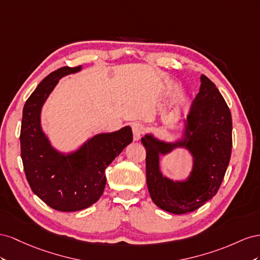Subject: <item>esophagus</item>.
<instances>
[{
    "label": "esophagus",
    "mask_w": 260,
    "mask_h": 260,
    "mask_svg": "<svg viewBox=\"0 0 260 260\" xmlns=\"http://www.w3.org/2000/svg\"><path fill=\"white\" fill-rule=\"evenodd\" d=\"M132 129H133V134H134V139L138 140L140 137H142V135L144 134L145 127H144L143 124L134 123V124H133V126H132Z\"/></svg>",
    "instance_id": "1"
}]
</instances>
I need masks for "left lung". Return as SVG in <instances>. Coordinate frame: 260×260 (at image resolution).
I'll use <instances>...</instances> for the list:
<instances>
[{"label":"left lung","mask_w":260,"mask_h":260,"mask_svg":"<svg viewBox=\"0 0 260 260\" xmlns=\"http://www.w3.org/2000/svg\"><path fill=\"white\" fill-rule=\"evenodd\" d=\"M200 88L183 121L182 137L170 143L146 134L147 186L152 202L174 214L195 211L220 187L231 158L232 117L222 94L212 81L200 76ZM176 147H185L193 158L186 180L174 181L161 174L158 158Z\"/></svg>","instance_id":"8db88e82"}]
</instances>
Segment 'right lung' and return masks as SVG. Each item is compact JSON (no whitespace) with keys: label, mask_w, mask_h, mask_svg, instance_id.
Returning a JSON list of instances; mask_svg holds the SVG:
<instances>
[{"label":"right lung","mask_w":260,"mask_h":260,"mask_svg":"<svg viewBox=\"0 0 260 260\" xmlns=\"http://www.w3.org/2000/svg\"><path fill=\"white\" fill-rule=\"evenodd\" d=\"M81 71L58 69L44 78L26 101L20 129V153L32 191L51 208L78 211L93 205L106 187L105 171L133 142L129 126L87 139L77 150L64 153L51 145L41 126V110L62 77Z\"/></svg>","instance_id":"right-lung-1"}]
</instances>
